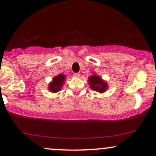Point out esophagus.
Wrapping results in <instances>:
<instances>
[{"instance_id":"34e87169","label":"esophagus","mask_w":156,"mask_h":156,"mask_svg":"<svg viewBox=\"0 0 156 156\" xmlns=\"http://www.w3.org/2000/svg\"><path fill=\"white\" fill-rule=\"evenodd\" d=\"M74 76H75V77H80L81 74H80V73H74Z\"/></svg>"}]
</instances>
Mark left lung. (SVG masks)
<instances>
[{
    "label": "left lung",
    "instance_id": "1",
    "mask_svg": "<svg viewBox=\"0 0 156 156\" xmlns=\"http://www.w3.org/2000/svg\"><path fill=\"white\" fill-rule=\"evenodd\" d=\"M88 82L90 88L92 90L102 94L107 90L108 88V83L104 80L100 76H98L96 73H92V75L89 76Z\"/></svg>",
    "mask_w": 156,
    "mask_h": 156
}]
</instances>
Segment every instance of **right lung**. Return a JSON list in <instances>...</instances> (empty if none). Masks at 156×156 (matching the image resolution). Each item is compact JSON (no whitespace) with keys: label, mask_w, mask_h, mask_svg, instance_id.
<instances>
[{"label":"right lung","mask_w":156,"mask_h":156,"mask_svg":"<svg viewBox=\"0 0 156 156\" xmlns=\"http://www.w3.org/2000/svg\"><path fill=\"white\" fill-rule=\"evenodd\" d=\"M65 76L63 74H59L53 77L52 80L48 84L49 91L52 93H57L60 91L65 82Z\"/></svg>","instance_id":"right-lung-1"}]
</instances>
